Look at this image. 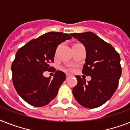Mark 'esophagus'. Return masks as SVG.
Masks as SVG:
<instances>
[{
    "mask_svg": "<svg viewBox=\"0 0 130 130\" xmlns=\"http://www.w3.org/2000/svg\"><path fill=\"white\" fill-rule=\"evenodd\" d=\"M66 77H67V79H68L69 78L71 77V75H69V74H67V75H66Z\"/></svg>",
    "mask_w": 130,
    "mask_h": 130,
    "instance_id": "esophagus-1",
    "label": "esophagus"
}]
</instances>
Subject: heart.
I'll return each instance as SVG.
<instances>
[{
    "instance_id": "heart-1",
    "label": "heart",
    "mask_w": 130,
    "mask_h": 130,
    "mask_svg": "<svg viewBox=\"0 0 130 130\" xmlns=\"http://www.w3.org/2000/svg\"><path fill=\"white\" fill-rule=\"evenodd\" d=\"M67 70H69V71H72L73 70V67H69V68L67 69Z\"/></svg>"
}]
</instances>
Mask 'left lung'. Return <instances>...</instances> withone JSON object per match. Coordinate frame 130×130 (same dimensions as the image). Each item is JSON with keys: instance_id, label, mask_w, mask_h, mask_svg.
<instances>
[{"instance_id": "obj_1", "label": "left lung", "mask_w": 130, "mask_h": 130, "mask_svg": "<svg viewBox=\"0 0 130 130\" xmlns=\"http://www.w3.org/2000/svg\"><path fill=\"white\" fill-rule=\"evenodd\" d=\"M71 36L84 45L86 58L82 73L91 77L86 83L85 79L76 76L77 84L73 89V94L83 107H100L118 88L122 75L120 55L113 46L92 32L72 33Z\"/></svg>"}]
</instances>
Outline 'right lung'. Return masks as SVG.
<instances>
[{
	"mask_svg": "<svg viewBox=\"0 0 130 130\" xmlns=\"http://www.w3.org/2000/svg\"><path fill=\"white\" fill-rule=\"evenodd\" d=\"M71 39L69 35L48 32L31 40L20 48L12 63V82L18 94L28 104L47 105L57 95L66 79L65 73L57 71L53 79L43 76L44 71H55L51 63L58 45Z\"/></svg>",
	"mask_w": 130,
	"mask_h": 130,
	"instance_id": "right-lung-1",
	"label": "right lung"
}]
</instances>
